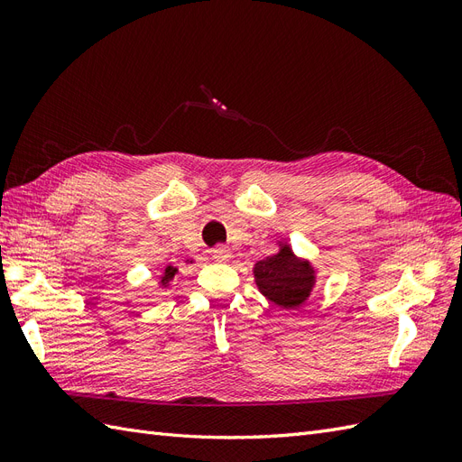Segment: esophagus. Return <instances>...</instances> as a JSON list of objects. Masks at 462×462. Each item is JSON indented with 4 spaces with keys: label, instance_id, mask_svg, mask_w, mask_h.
I'll list each match as a JSON object with an SVG mask.
<instances>
[{
    "label": "esophagus",
    "instance_id": "34e87169",
    "mask_svg": "<svg viewBox=\"0 0 462 462\" xmlns=\"http://www.w3.org/2000/svg\"><path fill=\"white\" fill-rule=\"evenodd\" d=\"M209 254H212V258L216 260V262H227L229 258H231V250L227 248V246H216V248H212L209 250Z\"/></svg>",
    "mask_w": 462,
    "mask_h": 462
}]
</instances>
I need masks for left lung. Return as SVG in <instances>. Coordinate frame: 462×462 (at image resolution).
Instances as JSON below:
<instances>
[{
	"mask_svg": "<svg viewBox=\"0 0 462 462\" xmlns=\"http://www.w3.org/2000/svg\"><path fill=\"white\" fill-rule=\"evenodd\" d=\"M277 254L254 265V279L262 295L282 309H297L310 297L316 283L310 262L300 260L289 245H279Z\"/></svg>",
	"mask_w": 462,
	"mask_h": 462,
	"instance_id": "1",
	"label": "left lung"
}]
</instances>
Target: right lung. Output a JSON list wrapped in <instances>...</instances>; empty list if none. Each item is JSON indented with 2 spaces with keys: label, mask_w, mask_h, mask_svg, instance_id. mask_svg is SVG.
<instances>
[{
  "label": "right lung",
  "mask_w": 462,
  "mask_h": 462,
  "mask_svg": "<svg viewBox=\"0 0 462 462\" xmlns=\"http://www.w3.org/2000/svg\"><path fill=\"white\" fill-rule=\"evenodd\" d=\"M192 262V260H190ZM175 273H177V268H173V265H167V268L163 270V277H162V285L165 287L167 283L171 282V279L175 277Z\"/></svg>",
  "instance_id": "add662e5"
}]
</instances>
